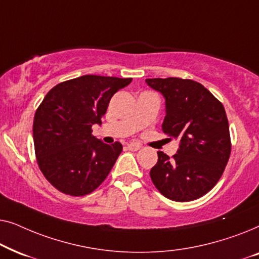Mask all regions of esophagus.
Here are the masks:
<instances>
[{"label":"esophagus","instance_id":"1","mask_svg":"<svg viewBox=\"0 0 259 259\" xmlns=\"http://www.w3.org/2000/svg\"><path fill=\"white\" fill-rule=\"evenodd\" d=\"M127 148H128L130 151H138V150H140L141 146L137 143H131V144L127 145Z\"/></svg>","mask_w":259,"mask_h":259}]
</instances>
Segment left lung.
Returning <instances> with one entry per match:
<instances>
[{"instance_id": "8db88e82", "label": "left lung", "mask_w": 259, "mask_h": 259, "mask_svg": "<svg viewBox=\"0 0 259 259\" xmlns=\"http://www.w3.org/2000/svg\"><path fill=\"white\" fill-rule=\"evenodd\" d=\"M145 81L165 99L162 132L179 140L172 159L158 152V162L150 172L152 182L171 200L198 199L221 179L231 153L225 109L210 91L193 80Z\"/></svg>"}]
</instances>
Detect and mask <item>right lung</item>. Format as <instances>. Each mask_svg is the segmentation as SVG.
<instances>
[{
	"label": "right lung",
	"instance_id": "add662e5",
	"mask_svg": "<svg viewBox=\"0 0 259 259\" xmlns=\"http://www.w3.org/2000/svg\"><path fill=\"white\" fill-rule=\"evenodd\" d=\"M132 79L83 75L53 87L34 116L33 138L37 164L55 189L69 196H84L111 172L122 151L92 136L101 123L109 100Z\"/></svg>",
	"mask_w": 259,
	"mask_h": 259
}]
</instances>
